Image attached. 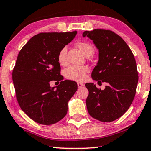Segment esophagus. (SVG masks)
<instances>
[{
  "label": "esophagus",
  "mask_w": 151,
  "mask_h": 151,
  "mask_svg": "<svg viewBox=\"0 0 151 151\" xmlns=\"http://www.w3.org/2000/svg\"><path fill=\"white\" fill-rule=\"evenodd\" d=\"M84 86V84H82V83H80V82H78V87L79 88H82Z\"/></svg>",
  "instance_id": "1"
}]
</instances>
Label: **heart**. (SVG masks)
<instances>
[{"instance_id": "1", "label": "heart", "mask_w": 151, "mask_h": 151, "mask_svg": "<svg viewBox=\"0 0 151 151\" xmlns=\"http://www.w3.org/2000/svg\"><path fill=\"white\" fill-rule=\"evenodd\" d=\"M76 47L80 49V51L85 55L89 56L93 53V47L89 42L80 41L76 43ZM67 48L63 47L60 49L58 53V61L60 65H66L67 63ZM90 71V69L86 66H75L72 65L68 67L65 71V76L67 79L74 80V81L82 82L86 78V75Z\"/></svg>"}]
</instances>
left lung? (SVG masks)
<instances>
[{
	"label": "left lung",
	"instance_id": "8db88e82",
	"mask_svg": "<svg viewBox=\"0 0 151 151\" xmlns=\"http://www.w3.org/2000/svg\"><path fill=\"white\" fill-rule=\"evenodd\" d=\"M82 36L93 41L99 51L92 78L99 84L107 83L104 90L93 83L85 84L88 90V112L99 121L113 122L124 114L135 98L138 82L135 57L125 41L112 31H85Z\"/></svg>",
	"mask_w": 151,
	"mask_h": 151
}]
</instances>
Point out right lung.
<instances>
[{
  "mask_svg": "<svg viewBox=\"0 0 151 151\" xmlns=\"http://www.w3.org/2000/svg\"><path fill=\"white\" fill-rule=\"evenodd\" d=\"M77 32L40 33L20 51L12 71L16 97L20 109L37 123L50 125L67 113L68 102L77 83L64 80L58 53L75 38ZM60 81L56 90L50 82Z\"/></svg>",
  "mask_w": 151,
  "mask_h": 151,
  "instance_id": "add662e5",
  "label": "right lung"
}]
</instances>
